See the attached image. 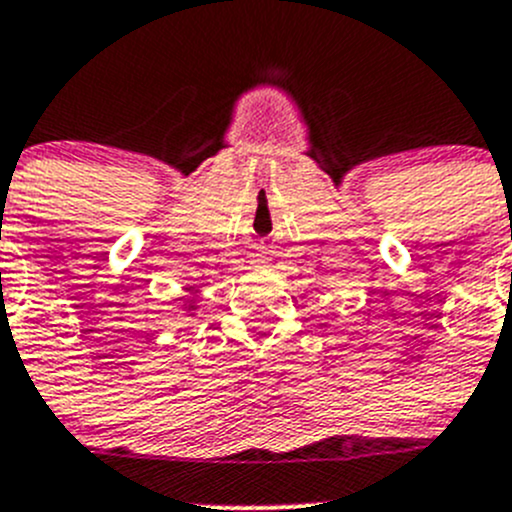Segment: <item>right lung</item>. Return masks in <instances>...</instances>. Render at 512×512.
<instances>
[{"label":"right lung","instance_id":"obj_1","mask_svg":"<svg viewBox=\"0 0 512 512\" xmlns=\"http://www.w3.org/2000/svg\"><path fill=\"white\" fill-rule=\"evenodd\" d=\"M184 310H186V315H194V310H197V298L184 300Z\"/></svg>","mask_w":512,"mask_h":512}]
</instances>
